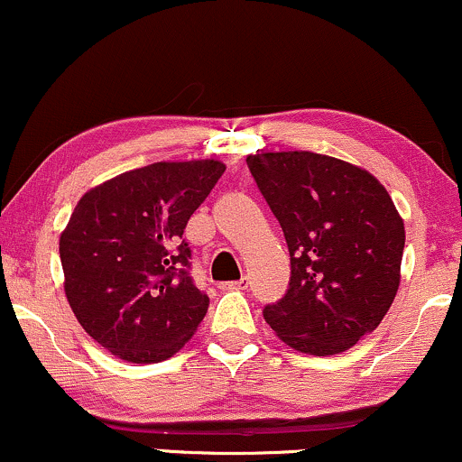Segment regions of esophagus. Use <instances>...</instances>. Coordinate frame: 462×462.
<instances>
[{"mask_svg":"<svg viewBox=\"0 0 462 462\" xmlns=\"http://www.w3.org/2000/svg\"><path fill=\"white\" fill-rule=\"evenodd\" d=\"M247 285H249V282L247 279H238V282H226V283H221L219 288L221 290H247Z\"/></svg>","mask_w":462,"mask_h":462,"instance_id":"1","label":"esophagus"}]
</instances>
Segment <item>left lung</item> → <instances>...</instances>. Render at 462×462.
Returning a JSON list of instances; mask_svg holds the SVG:
<instances>
[{"instance_id":"8db88e82","label":"left lung","mask_w":462,"mask_h":462,"mask_svg":"<svg viewBox=\"0 0 462 462\" xmlns=\"http://www.w3.org/2000/svg\"><path fill=\"white\" fill-rule=\"evenodd\" d=\"M290 251L291 277L264 319L302 354H341L379 326L401 282L405 226L379 180L311 151L247 157Z\"/></svg>"}]
</instances>
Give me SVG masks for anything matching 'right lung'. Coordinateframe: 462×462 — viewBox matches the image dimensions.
Here are the masks:
<instances>
[{
    "label": "right lung",
    "mask_w": 462,
    "mask_h": 462,
    "mask_svg": "<svg viewBox=\"0 0 462 462\" xmlns=\"http://www.w3.org/2000/svg\"><path fill=\"white\" fill-rule=\"evenodd\" d=\"M224 171L215 160L157 162L76 204L60 238L63 288L87 335L121 360L171 358L207 315L183 232Z\"/></svg>",
    "instance_id": "add662e5"
}]
</instances>
